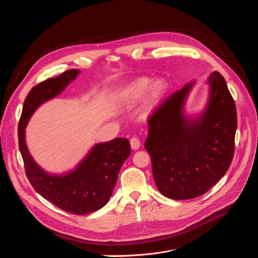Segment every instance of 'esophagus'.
I'll use <instances>...</instances> for the list:
<instances>
[{"mask_svg": "<svg viewBox=\"0 0 258 258\" xmlns=\"http://www.w3.org/2000/svg\"><path fill=\"white\" fill-rule=\"evenodd\" d=\"M140 146H141V142L138 138L134 137L131 139V147L133 150H138L140 148Z\"/></svg>", "mask_w": 258, "mask_h": 258, "instance_id": "esophagus-1", "label": "esophagus"}]
</instances>
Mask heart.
Masks as SVG:
<instances>
[{
    "instance_id": "b5f03b06",
    "label": "heart",
    "mask_w": 258,
    "mask_h": 258,
    "mask_svg": "<svg viewBox=\"0 0 258 258\" xmlns=\"http://www.w3.org/2000/svg\"><path fill=\"white\" fill-rule=\"evenodd\" d=\"M167 90L165 82L157 80L152 83L149 78H140L128 84L120 92L118 103L123 108H132L139 103L147 93L146 106L148 108L155 107Z\"/></svg>"
}]
</instances>
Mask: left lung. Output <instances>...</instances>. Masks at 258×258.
<instances>
[{
  "instance_id": "obj_1",
  "label": "left lung",
  "mask_w": 258,
  "mask_h": 258,
  "mask_svg": "<svg viewBox=\"0 0 258 258\" xmlns=\"http://www.w3.org/2000/svg\"><path fill=\"white\" fill-rule=\"evenodd\" d=\"M194 84L171 94L148 119L145 148L154 180L162 195L174 200L206 193L225 175L234 155L237 111L224 77L211 73L205 110L190 118L183 106Z\"/></svg>"
}]
</instances>
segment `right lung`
<instances>
[{
    "label": "right lung",
    "mask_w": 258,
    "mask_h": 258,
    "mask_svg": "<svg viewBox=\"0 0 258 258\" xmlns=\"http://www.w3.org/2000/svg\"><path fill=\"white\" fill-rule=\"evenodd\" d=\"M79 73V69L67 70L30 90L18 124V141L25 173L33 189L60 209L83 215L99 210L111 197L120 167L131 154L128 140L115 138L95 145L86 158L65 174H51L41 168L25 143V127L33 112L43 103L60 95Z\"/></svg>",
    "instance_id": "right-lung-1"
}]
</instances>
